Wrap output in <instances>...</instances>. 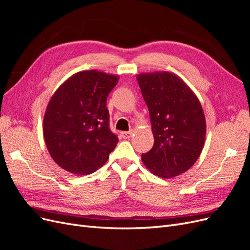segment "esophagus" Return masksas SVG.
<instances>
[{"instance_id": "34e87169", "label": "esophagus", "mask_w": 250, "mask_h": 250, "mask_svg": "<svg viewBox=\"0 0 250 250\" xmlns=\"http://www.w3.org/2000/svg\"><path fill=\"white\" fill-rule=\"evenodd\" d=\"M132 134H133V131H123L122 133H121V135H122V138L125 139V140L131 138Z\"/></svg>"}]
</instances>
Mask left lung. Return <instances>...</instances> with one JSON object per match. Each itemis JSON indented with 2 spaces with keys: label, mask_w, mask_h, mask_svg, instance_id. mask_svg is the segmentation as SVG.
<instances>
[{
  "label": "left lung",
  "mask_w": 250,
  "mask_h": 250,
  "mask_svg": "<svg viewBox=\"0 0 250 250\" xmlns=\"http://www.w3.org/2000/svg\"><path fill=\"white\" fill-rule=\"evenodd\" d=\"M150 115L153 147L142 154L146 168L162 178H172L190 169L204 146L207 122L197 96L171 72L137 75Z\"/></svg>",
  "instance_id": "1"
}]
</instances>
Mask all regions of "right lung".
I'll return each mask as SVG.
<instances>
[{
  "label": "right lung",
  "instance_id": "obj_1",
  "mask_svg": "<svg viewBox=\"0 0 250 250\" xmlns=\"http://www.w3.org/2000/svg\"><path fill=\"white\" fill-rule=\"evenodd\" d=\"M118 81V75L81 71L51 97L42 132L49 153L60 168L87 175L107 162L119 139L109 129L106 99Z\"/></svg>",
  "mask_w": 250,
  "mask_h": 250
}]
</instances>
